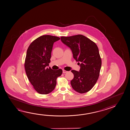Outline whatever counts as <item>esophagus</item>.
Masks as SVG:
<instances>
[{
    "label": "esophagus",
    "mask_w": 130,
    "mask_h": 130,
    "mask_svg": "<svg viewBox=\"0 0 130 130\" xmlns=\"http://www.w3.org/2000/svg\"><path fill=\"white\" fill-rule=\"evenodd\" d=\"M67 71L64 70H62V73H67Z\"/></svg>",
    "instance_id": "esophagus-1"
}]
</instances>
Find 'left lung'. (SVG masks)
<instances>
[{
    "instance_id": "8db88e82",
    "label": "left lung",
    "mask_w": 130,
    "mask_h": 130,
    "mask_svg": "<svg viewBox=\"0 0 130 130\" xmlns=\"http://www.w3.org/2000/svg\"><path fill=\"white\" fill-rule=\"evenodd\" d=\"M61 40L70 48L73 57L80 67L79 71H71L74 74L71 81L72 88L80 93L89 91L98 80L102 66L98 47L89 38L80 34L61 37Z\"/></svg>"
}]
</instances>
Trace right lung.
Here are the masks:
<instances>
[{
    "label": "right lung",
    "instance_id": "obj_1",
    "mask_svg": "<svg viewBox=\"0 0 130 130\" xmlns=\"http://www.w3.org/2000/svg\"><path fill=\"white\" fill-rule=\"evenodd\" d=\"M60 38L49 35L38 37L28 47L24 67L28 79L35 90L47 94L54 89L57 78L62 74L61 69L53 70L49 67L54 43Z\"/></svg>",
    "mask_w": 130,
    "mask_h": 130
}]
</instances>
